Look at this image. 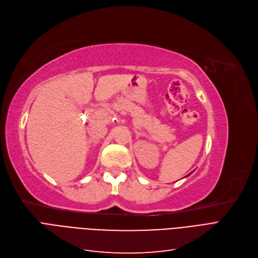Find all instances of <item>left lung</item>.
I'll return each instance as SVG.
<instances>
[{"label": "left lung", "instance_id": "8db88e82", "mask_svg": "<svg viewBox=\"0 0 258 258\" xmlns=\"http://www.w3.org/2000/svg\"><path fill=\"white\" fill-rule=\"evenodd\" d=\"M192 172H193V171H192ZM192 172H191V173H192ZM191 173H190V174H191ZM190 174H188V175H187V176H189V175H190ZM187 176H186V177H187Z\"/></svg>", "mask_w": 258, "mask_h": 258}]
</instances>
